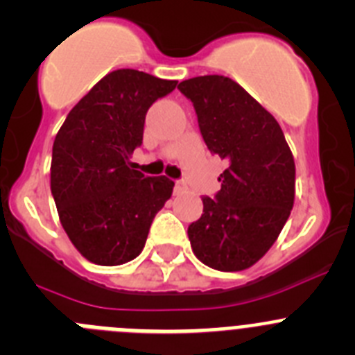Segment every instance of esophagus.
I'll return each instance as SVG.
<instances>
[{
	"mask_svg": "<svg viewBox=\"0 0 355 355\" xmlns=\"http://www.w3.org/2000/svg\"><path fill=\"white\" fill-rule=\"evenodd\" d=\"M184 191H187V184H185V182H177V184H175V193L180 194L184 193Z\"/></svg>",
	"mask_w": 355,
	"mask_h": 355,
	"instance_id": "34e87169",
	"label": "esophagus"
}]
</instances>
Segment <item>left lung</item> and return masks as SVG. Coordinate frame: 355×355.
<instances>
[{
  "instance_id": "left-lung-1",
  "label": "left lung",
  "mask_w": 355,
  "mask_h": 355,
  "mask_svg": "<svg viewBox=\"0 0 355 355\" xmlns=\"http://www.w3.org/2000/svg\"><path fill=\"white\" fill-rule=\"evenodd\" d=\"M178 89L193 101L207 147L227 159L220 191L203 198V214L187 230L193 252L214 270H247L277 241L293 210V152L273 115L230 77H194Z\"/></svg>"
}]
</instances>
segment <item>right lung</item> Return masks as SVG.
I'll use <instances>...</instances> for the list:
<instances>
[{"label": "right lung", "instance_id": "add662e5", "mask_svg": "<svg viewBox=\"0 0 355 355\" xmlns=\"http://www.w3.org/2000/svg\"><path fill=\"white\" fill-rule=\"evenodd\" d=\"M177 80L138 69L108 73L71 108L52 147L51 191L78 252L99 266L140 256L155 214L173 193L166 177H145L129 157L144 140L147 110Z\"/></svg>", "mask_w": 355, "mask_h": 355}]
</instances>
